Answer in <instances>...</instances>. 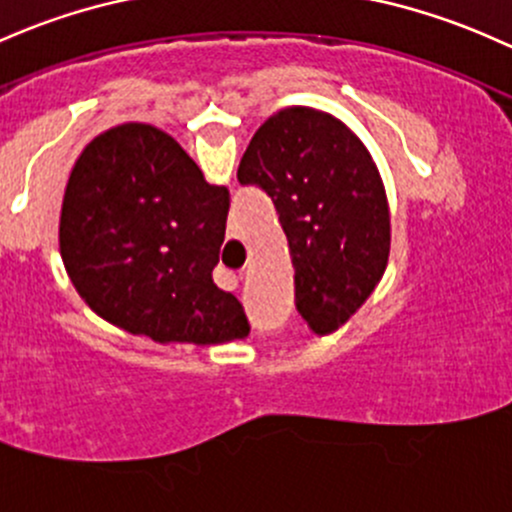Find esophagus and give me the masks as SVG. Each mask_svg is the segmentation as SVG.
<instances>
[{
    "label": "esophagus",
    "instance_id": "34e87169",
    "mask_svg": "<svg viewBox=\"0 0 512 512\" xmlns=\"http://www.w3.org/2000/svg\"><path fill=\"white\" fill-rule=\"evenodd\" d=\"M214 280H217L224 290H234L236 285H239V271H229V268L219 266L217 271H214Z\"/></svg>",
    "mask_w": 512,
    "mask_h": 512
}]
</instances>
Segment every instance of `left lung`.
Returning a JSON list of instances; mask_svg holds the SVG:
<instances>
[{"instance_id": "left-lung-1", "label": "left lung", "mask_w": 512, "mask_h": 512, "mask_svg": "<svg viewBox=\"0 0 512 512\" xmlns=\"http://www.w3.org/2000/svg\"><path fill=\"white\" fill-rule=\"evenodd\" d=\"M236 178L276 205L302 320L320 337L337 332L388 266V197L368 148L332 114L288 107L258 126Z\"/></svg>"}]
</instances>
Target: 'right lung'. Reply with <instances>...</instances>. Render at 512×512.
<instances>
[{
  "mask_svg": "<svg viewBox=\"0 0 512 512\" xmlns=\"http://www.w3.org/2000/svg\"><path fill=\"white\" fill-rule=\"evenodd\" d=\"M229 190L210 185L173 136L126 122L90 141L70 170L60 256L102 320L161 344L249 337L244 307L214 285Z\"/></svg>",
  "mask_w": 512,
  "mask_h": 512,
  "instance_id": "right-lung-1",
  "label": "right lung"
}]
</instances>
